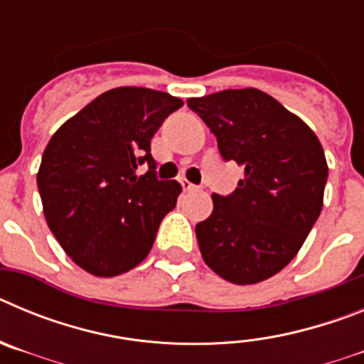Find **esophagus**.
<instances>
[{
  "label": "esophagus",
  "instance_id": "34e87169",
  "mask_svg": "<svg viewBox=\"0 0 364 364\" xmlns=\"http://www.w3.org/2000/svg\"><path fill=\"white\" fill-rule=\"evenodd\" d=\"M180 184H182V189H184V191H198V186H195L193 184V182H189V180H180Z\"/></svg>",
  "mask_w": 364,
  "mask_h": 364
}]
</instances>
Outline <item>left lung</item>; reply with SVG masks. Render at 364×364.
<instances>
[{"label": "left lung", "mask_w": 364, "mask_h": 364, "mask_svg": "<svg viewBox=\"0 0 364 364\" xmlns=\"http://www.w3.org/2000/svg\"><path fill=\"white\" fill-rule=\"evenodd\" d=\"M188 105L217 136L222 159L244 167L239 188L215 193L198 222L202 259L233 284L281 272L301 250L323 210L328 166L319 138L259 89H228Z\"/></svg>", "instance_id": "1"}]
</instances>
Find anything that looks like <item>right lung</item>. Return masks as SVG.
<instances>
[{"label": "right lung", "mask_w": 364, "mask_h": 364, "mask_svg": "<svg viewBox=\"0 0 364 364\" xmlns=\"http://www.w3.org/2000/svg\"><path fill=\"white\" fill-rule=\"evenodd\" d=\"M184 102L144 87L100 95L53 134L38 189L45 220L67 255L96 277L129 272L153 247L180 184L156 178L151 138ZM148 164L138 177L136 169Z\"/></svg>", "instance_id": "obj_1"}]
</instances>
